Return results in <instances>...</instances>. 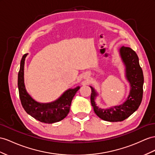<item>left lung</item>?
Listing matches in <instances>:
<instances>
[{
  "mask_svg": "<svg viewBox=\"0 0 155 155\" xmlns=\"http://www.w3.org/2000/svg\"><path fill=\"white\" fill-rule=\"evenodd\" d=\"M122 62L125 65L126 77L130 85V94L126 100L120 105L113 106L108 109H101L97 106L96 97L97 93L92 86L91 104L95 113L102 120L109 122H120L128 118L140 107L143 97V86L144 78L136 53L129 47L122 46L119 49Z\"/></svg>",
  "mask_w": 155,
  "mask_h": 155,
  "instance_id": "obj_1",
  "label": "left lung"
}]
</instances>
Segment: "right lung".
I'll use <instances>...</instances> for the list:
<instances>
[{
	"label": "right lung",
	"instance_id": "add662e5",
	"mask_svg": "<svg viewBox=\"0 0 155 155\" xmlns=\"http://www.w3.org/2000/svg\"><path fill=\"white\" fill-rule=\"evenodd\" d=\"M28 54L23 55L18 73V86L21 105L27 114L36 120L48 124L61 121L69 113L70 106L75 94L80 86L66 90L57 100L48 104L37 102L27 93L24 83V65Z\"/></svg>",
	"mask_w": 155,
	"mask_h": 155
}]
</instances>
